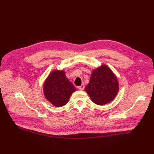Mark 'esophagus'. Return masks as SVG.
<instances>
[{
	"mask_svg": "<svg viewBox=\"0 0 154 154\" xmlns=\"http://www.w3.org/2000/svg\"><path fill=\"white\" fill-rule=\"evenodd\" d=\"M84 88H85L84 84H82L81 86H79V87H78V89H79L80 91H83L84 89Z\"/></svg>",
	"mask_w": 154,
	"mask_h": 154,
	"instance_id": "esophagus-1",
	"label": "esophagus"
}]
</instances>
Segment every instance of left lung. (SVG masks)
<instances>
[{
  "mask_svg": "<svg viewBox=\"0 0 154 154\" xmlns=\"http://www.w3.org/2000/svg\"><path fill=\"white\" fill-rule=\"evenodd\" d=\"M85 90L94 103L104 105L112 101L117 95L119 81L110 68L103 64L92 71L89 83Z\"/></svg>",
  "mask_w": 154,
  "mask_h": 154,
  "instance_id": "left-lung-1",
  "label": "left lung"
}]
</instances>
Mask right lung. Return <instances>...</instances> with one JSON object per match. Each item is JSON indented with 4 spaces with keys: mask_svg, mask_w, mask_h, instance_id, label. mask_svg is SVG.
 <instances>
[{
    "mask_svg": "<svg viewBox=\"0 0 154 154\" xmlns=\"http://www.w3.org/2000/svg\"><path fill=\"white\" fill-rule=\"evenodd\" d=\"M75 91L76 88L67 79L63 69L51 71L43 85L45 99L56 107L65 105Z\"/></svg>",
    "mask_w": 154,
    "mask_h": 154,
    "instance_id": "add662e5",
    "label": "right lung"
}]
</instances>
